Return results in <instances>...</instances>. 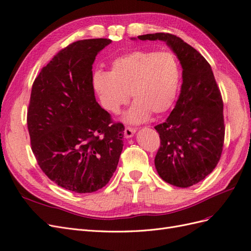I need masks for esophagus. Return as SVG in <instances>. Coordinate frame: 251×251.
<instances>
[{"instance_id": "1", "label": "esophagus", "mask_w": 251, "mask_h": 251, "mask_svg": "<svg viewBox=\"0 0 251 251\" xmlns=\"http://www.w3.org/2000/svg\"><path fill=\"white\" fill-rule=\"evenodd\" d=\"M135 131H136L135 128L126 127L125 130H124V135H125V137H127V139H129V137H132L133 136Z\"/></svg>"}]
</instances>
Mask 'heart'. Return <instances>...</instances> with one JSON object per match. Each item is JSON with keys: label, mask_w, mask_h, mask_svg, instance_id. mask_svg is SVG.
Segmentation results:
<instances>
[{"label": "heart", "mask_w": 251, "mask_h": 251, "mask_svg": "<svg viewBox=\"0 0 251 251\" xmlns=\"http://www.w3.org/2000/svg\"><path fill=\"white\" fill-rule=\"evenodd\" d=\"M180 76L173 53L137 50L112 60L109 72L96 71L93 84L101 106L110 114H118L131 95L134 102L123 119L139 124L151 112L160 116L173 106Z\"/></svg>", "instance_id": "obj_1"}]
</instances>
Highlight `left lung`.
Listing matches in <instances>:
<instances>
[{"label": "left lung", "instance_id": "8db88e82", "mask_svg": "<svg viewBox=\"0 0 251 251\" xmlns=\"http://www.w3.org/2000/svg\"><path fill=\"white\" fill-rule=\"evenodd\" d=\"M137 38L163 40L180 61L179 98L166 122L154 127L160 137L154 164L166 182L192 187L211 174L221 157L225 127L220 90L209 63L180 37L153 33Z\"/></svg>", "mask_w": 251, "mask_h": 251}]
</instances>
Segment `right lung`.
Segmentation results:
<instances>
[{"instance_id": "1", "label": "right lung", "mask_w": 251, "mask_h": 251, "mask_svg": "<svg viewBox=\"0 0 251 251\" xmlns=\"http://www.w3.org/2000/svg\"><path fill=\"white\" fill-rule=\"evenodd\" d=\"M111 43L83 39L60 50L32 85L27 124L31 149L43 172L75 193L102 189L123 150L124 125L112 123L95 98L93 63Z\"/></svg>"}]
</instances>
